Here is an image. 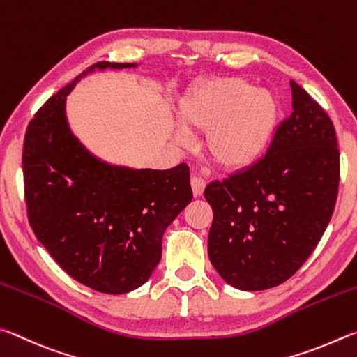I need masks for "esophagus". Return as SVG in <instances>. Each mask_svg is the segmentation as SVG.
<instances>
[{"mask_svg": "<svg viewBox=\"0 0 357 357\" xmlns=\"http://www.w3.org/2000/svg\"><path fill=\"white\" fill-rule=\"evenodd\" d=\"M191 188H192V192H195V196H202V192L205 190V182L201 178L197 177V175H192L191 177Z\"/></svg>", "mask_w": 357, "mask_h": 357, "instance_id": "obj_1", "label": "esophagus"}]
</instances>
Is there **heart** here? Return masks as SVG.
<instances>
[{
	"label": "heart",
	"mask_w": 357,
	"mask_h": 357,
	"mask_svg": "<svg viewBox=\"0 0 357 357\" xmlns=\"http://www.w3.org/2000/svg\"><path fill=\"white\" fill-rule=\"evenodd\" d=\"M278 121V102L266 89H252L240 79H218L204 84L183 100L178 122L185 131H208L205 149L216 165L246 167L259 158ZM177 142L188 136L177 133Z\"/></svg>",
	"instance_id": "1"
}]
</instances>
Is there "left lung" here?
I'll return each instance as SVG.
<instances>
[{
  "label": "left lung",
  "instance_id": "1",
  "mask_svg": "<svg viewBox=\"0 0 357 357\" xmlns=\"http://www.w3.org/2000/svg\"><path fill=\"white\" fill-rule=\"evenodd\" d=\"M293 111L265 156L215 180L204 196L213 208L208 257L235 289L266 290L290 279L326 230L340 182L333 121L295 81Z\"/></svg>",
  "mask_w": 357,
  "mask_h": 357
}]
</instances>
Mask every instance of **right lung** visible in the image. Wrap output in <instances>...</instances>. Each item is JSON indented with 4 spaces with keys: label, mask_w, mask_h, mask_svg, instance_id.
I'll return each instance as SVG.
<instances>
[{
    "label": "right lung",
    "mask_w": 357,
    "mask_h": 357,
    "mask_svg": "<svg viewBox=\"0 0 357 357\" xmlns=\"http://www.w3.org/2000/svg\"><path fill=\"white\" fill-rule=\"evenodd\" d=\"M130 67L136 64L91 66L36 112L23 142L34 235L68 276L108 295L147 282L161 260L162 234L192 199L185 162L166 171L109 165L68 127L66 98L84 75Z\"/></svg>",
    "instance_id": "right-lung-1"
}]
</instances>
